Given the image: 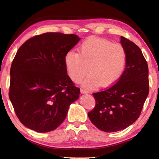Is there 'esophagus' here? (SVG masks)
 <instances>
[{"label":"esophagus","instance_id":"34e87169","mask_svg":"<svg viewBox=\"0 0 159 159\" xmlns=\"http://www.w3.org/2000/svg\"><path fill=\"white\" fill-rule=\"evenodd\" d=\"M80 93H88V92H87V90L84 89H80Z\"/></svg>","mask_w":159,"mask_h":159}]
</instances>
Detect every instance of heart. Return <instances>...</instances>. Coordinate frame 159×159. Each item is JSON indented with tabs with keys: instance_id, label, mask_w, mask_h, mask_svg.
I'll use <instances>...</instances> for the list:
<instances>
[{
	"instance_id": "1",
	"label": "heart",
	"mask_w": 159,
	"mask_h": 159,
	"mask_svg": "<svg viewBox=\"0 0 159 159\" xmlns=\"http://www.w3.org/2000/svg\"><path fill=\"white\" fill-rule=\"evenodd\" d=\"M79 52L70 50L65 55V65L69 76L79 83L89 70L91 73L83 82L87 87L99 85L109 87L120 79L126 63V52L119 43L90 37L80 43Z\"/></svg>"
}]
</instances>
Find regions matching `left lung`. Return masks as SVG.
Wrapping results in <instances>:
<instances>
[{
  "label": "left lung",
  "mask_w": 159,
  "mask_h": 159,
  "mask_svg": "<svg viewBox=\"0 0 159 159\" xmlns=\"http://www.w3.org/2000/svg\"><path fill=\"white\" fill-rule=\"evenodd\" d=\"M126 52V69L119 80L102 92L93 93V109L88 113L98 129L111 133L124 130L141 115L149 93L148 66L139 46L121 36Z\"/></svg>",
  "instance_id": "1"
}]
</instances>
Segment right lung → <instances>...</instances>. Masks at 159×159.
I'll use <instances>...</instances> for the list:
<instances>
[{
	"label": "right lung",
	"instance_id": "right-lung-1",
	"mask_svg": "<svg viewBox=\"0 0 159 159\" xmlns=\"http://www.w3.org/2000/svg\"><path fill=\"white\" fill-rule=\"evenodd\" d=\"M79 40L74 34L45 33L19 48L10 70L9 97L26 127L39 133L56 129L79 98L65 65L66 54Z\"/></svg>",
	"mask_w": 159,
	"mask_h": 159
}]
</instances>
